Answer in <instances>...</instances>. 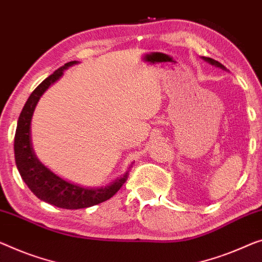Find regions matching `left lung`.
<instances>
[{"label": "left lung", "instance_id": "left-lung-1", "mask_svg": "<svg viewBox=\"0 0 262 262\" xmlns=\"http://www.w3.org/2000/svg\"><path fill=\"white\" fill-rule=\"evenodd\" d=\"M204 58L205 61H207L208 62V63H210L212 66H215V67H220V68H222V69H226L224 66H222L220 62H217V61H215V60H213V58H210V57H202Z\"/></svg>", "mask_w": 262, "mask_h": 262}]
</instances>
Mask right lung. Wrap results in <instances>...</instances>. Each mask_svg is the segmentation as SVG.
Returning <instances> with one entry per match:
<instances>
[{"label":"right lung","mask_w":262,"mask_h":262,"mask_svg":"<svg viewBox=\"0 0 262 262\" xmlns=\"http://www.w3.org/2000/svg\"><path fill=\"white\" fill-rule=\"evenodd\" d=\"M76 63L77 61H72L62 66L35 88L19 114L14 140L15 162L22 180L40 200L64 209L87 208L107 201L122 187L128 177L127 171L106 187L84 188L57 177L52 170L47 168L43 163L40 162V160L35 155L30 135L31 118L35 107L47 89L63 75L64 70Z\"/></svg>","instance_id":"add662e5"}]
</instances>
